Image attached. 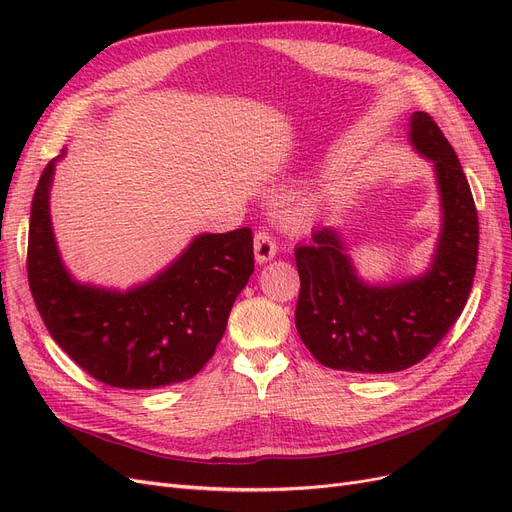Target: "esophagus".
<instances>
[{
  "label": "esophagus",
  "mask_w": 512,
  "mask_h": 512,
  "mask_svg": "<svg viewBox=\"0 0 512 512\" xmlns=\"http://www.w3.org/2000/svg\"><path fill=\"white\" fill-rule=\"evenodd\" d=\"M253 249H255V259L259 263H266L276 255L278 246H276V240L270 236V232H266V229H259V232L255 234Z\"/></svg>",
  "instance_id": "1"
}]
</instances>
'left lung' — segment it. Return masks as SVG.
Returning <instances> with one entry per match:
<instances>
[{
    "instance_id": "left-lung-1",
    "label": "left lung",
    "mask_w": 512,
    "mask_h": 512,
    "mask_svg": "<svg viewBox=\"0 0 512 512\" xmlns=\"http://www.w3.org/2000/svg\"><path fill=\"white\" fill-rule=\"evenodd\" d=\"M410 140L434 161L442 234L427 274L391 287L357 278L338 234L319 227L295 249L300 298L295 327L323 366L385 374L419 364L459 319L478 259V217L461 163L427 112L410 117Z\"/></svg>"
}]
</instances>
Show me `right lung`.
<instances>
[{
    "label": "right lung",
    "mask_w": 512,
    "mask_h": 512,
    "mask_svg": "<svg viewBox=\"0 0 512 512\" xmlns=\"http://www.w3.org/2000/svg\"><path fill=\"white\" fill-rule=\"evenodd\" d=\"M46 163L31 204L27 278L48 334L95 381L119 389L183 383L217 351L227 317L255 268L253 232L197 236L148 285L114 293L78 285L59 259Z\"/></svg>",
    "instance_id": "1"
}]
</instances>
